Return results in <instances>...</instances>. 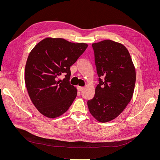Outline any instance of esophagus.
<instances>
[{
	"instance_id": "obj_1",
	"label": "esophagus",
	"mask_w": 160,
	"mask_h": 160,
	"mask_svg": "<svg viewBox=\"0 0 160 160\" xmlns=\"http://www.w3.org/2000/svg\"><path fill=\"white\" fill-rule=\"evenodd\" d=\"M77 89H78V91H83L84 89V88H83V87L78 86V87H77Z\"/></svg>"
}]
</instances>
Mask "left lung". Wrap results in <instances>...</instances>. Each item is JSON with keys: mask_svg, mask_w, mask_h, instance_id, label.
I'll list each match as a JSON object with an SVG mask.
<instances>
[{"mask_svg": "<svg viewBox=\"0 0 160 160\" xmlns=\"http://www.w3.org/2000/svg\"><path fill=\"white\" fill-rule=\"evenodd\" d=\"M99 84L88 101L91 114L99 122H110L130 102L135 84V69L128 50L121 43L104 40L93 43Z\"/></svg>", "mask_w": 160, "mask_h": 160, "instance_id": "obj_1", "label": "left lung"}]
</instances>
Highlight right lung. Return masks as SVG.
Segmentation results:
<instances>
[{"mask_svg":"<svg viewBox=\"0 0 160 160\" xmlns=\"http://www.w3.org/2000/svg\"><path fill=\"white\" fill-rule=\"evenodd\" d=\"M86 43L71 42L61 38H46L29 53L25 71L28 95L39 112L49 118L65 113L77 91L69 83L70 67L88 48ZM66 73L62 80L58 77Z\"/></svg>","mask_w":160,"mask_h":160,"instance_id":"add662e5","label":"right lung"}]
</instances>
